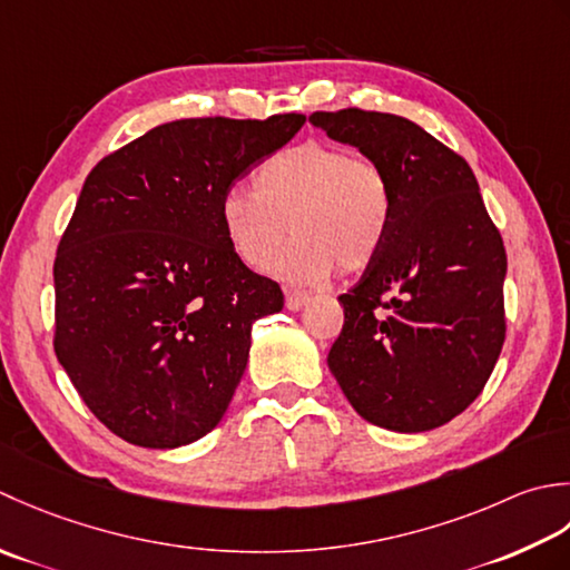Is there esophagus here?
<instances>
[{
    "instance_id": "34e87169",
    "label": "esophagus",
    "mask_w": 570,
    "mask_h": 570,
    "mask_svg": "<svg viewBox=\"0 0 570 570\" xmlns=\"http://www.w3.org/2000/svg\"><path fill=\"white\" fill-rule=\"evenodd\" d=\"M309 302V295L302 293V289H287L285 293V305L287 309H302Z\"/></svg>"
}]
</instances>
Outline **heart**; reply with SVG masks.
Wrapping results in <instances>:
<instances>
[{
  "label": "heart",
  "mask_w": 570,
  "mask_h": 570,
  "mask_svg": "<svg viewBox=\"0 0 570 570\" xmlns=\"http://www.w3.org/2000/svg\"><path fill=\"white\" fill-rule=\"evenodd\" d=\"M393 218V191L376 159L309 139L265 159L255 189L220 199L230 250L250 271H268L285 248L283 275L322 283L340 268L358 275L379 258Z\"/></svg>",
  "instance_id": "obj_1"
}]
</instances>
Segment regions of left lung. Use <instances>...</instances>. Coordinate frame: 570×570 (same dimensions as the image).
<instances>
[{
	"mask_svg": "<svg viewBox=\"0 0 570 570\" xmlns=\"http://www.w3.org/2000/svg\"><path fill=\"white\" fill-rule=\"evenodd\" d=\"M309 122L376 159L393 191L379 258L340 295L344 327L327 364L368 423L433 431L480 396L502 352V236L468 161L423 127L358 108Z\"/></svg>",
	"mask_w": 570,
	"mask_h": 570,
	"instance_id": "left-lung-1",
	"label": "left lung"
}]
</instances>
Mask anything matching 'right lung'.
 Returning <instances> with one entry per match:
<instances>
[{"label": "right lung", "instance_id": "right-lung-1", "mask_svg": "<svg viewBox=\"0 0 570 570\" xmlns=\"http://www.w3.org/2000/svg\"><path fill=\"white\" fill-rule=\"evenodd\" d=\"M305 115L189 118L102 157L53 261L58 362L90 413L139 448L212 433L283 289L230 250L220 199Z\"/></svg>", "mask_w": 570, "mask_h": 570}]
</instances>
